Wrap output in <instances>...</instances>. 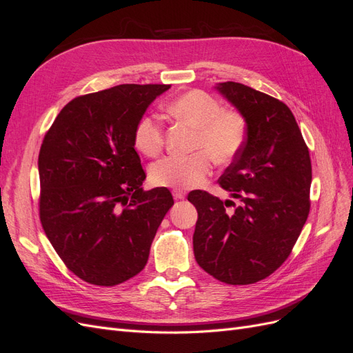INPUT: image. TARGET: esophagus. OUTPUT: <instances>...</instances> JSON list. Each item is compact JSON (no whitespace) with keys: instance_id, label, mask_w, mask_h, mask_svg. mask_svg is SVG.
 <instances>
[{"instance_id":"1","label":"esophagus","mask_w":353,"mask_h":353,"mask_svg":"<svg viewBox=\"0 0 353 353\" xmlns=\"http://www.w3.org/2000/svg\"><path fill=\"white\" fill-rule=\"evenodd\" d=\"M172 194H174L175 200H183L187 196V193H185V191H183V190H174Z\"/></svg>"}]
</instances>
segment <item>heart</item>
<instances>
[{
    "label": "heart",
    "instance_id": "1",
    "mask_svg": "<svg viewBox=\"0 0 353 353\" xmlns=\"http://www.w3.org/2000/svg\"><path fill=\"white\" fill-rule=\"evenodd\" d=\"M175 119L196 130L194 152L188 156H166L150 169L152 181L159 187L175 190L194 188L205 181L210 170V157L216 163H230L237 157L245 141V121L236 110H225L205 91H190L166 105ZM165 130L157 116L147 114L134 130V145L140 153L154 157L163 148Z\"/></svg>",
    "mask_w": 353,
    "mask_h": 353
}]
</instances>
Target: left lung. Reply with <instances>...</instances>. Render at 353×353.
Listing matches in <instances>:
<instances>
[{"label": "left lung", "instance_id": "obj_1", "mask_svg": "<svg viewBox=\"0 0 353 353\" xmlns=\"http://www.w3.org/2000/svg\"><path fill=\"white\" fill-rule=\"evenodd\" d=\"M245 121L241 152L219 185L241 205L194 190L199 218L193 236L197 263L216 280L244 285L279 270L292 253L311 209L312 166L292 110L239 82L215 87Z\"/></svg>", "mask_w": 353, "mask_h": 353}]
</instances>
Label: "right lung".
I'll return each mask as SVG.
<instances>
[{
    "instance_id": "right-lung-1",
    "label": "right lung",
    "mask_w": 353,
    "mask_h": 353,
    "mask_svg": "<svg viewBox=\"0 0 353 353\" xmlns=\"http://www.w3.org/2000/svg\"><path fill=\"white\" fill-rule=\"evenodd\" d=\"M169 85L123 83L69 101L41 144L39 218L52 248L81 280L112 287L148 259L174 199L143 190L134 130Z\"/></svg>"
}]
</instances>
